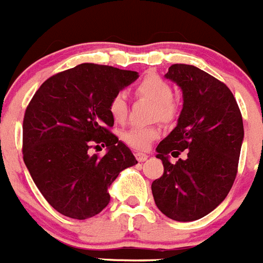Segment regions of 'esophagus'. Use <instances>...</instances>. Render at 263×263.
Instances as JSON below:
<instances>
[{
    "label": "esophagus",
    "instance_id": "1",
    "mask_svg": "<svg viewBox=\"0 0 263 263\" xmlns=\"http://www.w3.org/2000/svg\"><path fill=\"white\" fill-rule=\"evenodd\" d=\"M135 157L138 159V161L143 163V161H145V160L148 159V155L147 154H141V152H136V154H135Z\"/></svg>",
    "mask_w": 263,
    "mask_h": 263
}]
</instances>
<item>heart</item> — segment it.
I'll list each match as a JSON object with an SVG mask.
<instances>
[{
    "instance_id": "heart-1",
    "label": "heart",
    "mask_w": 263,
    "mask_h": 263,
    "mask_svg": "<svg viewBox=\"0 0 263 263\" xmlns=\"http://www.w3.org/2000/svg\"><path fill=\"white\" fill-rule=\"evenodd\" d=\"M136 92L156 106L155 116L161 122H172L176 116V104L173 103L172 86L157 75H148L136 87ZM128 112L124 92L115 93L109 102V114L115 122H123ZM160 136V129L155 125L132 127L123 132V140L136 149H147L151 143Z\"/></svg>"
}]
</instances>
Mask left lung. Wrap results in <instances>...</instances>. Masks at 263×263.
<instances>
[{
  "mask_svg": "<svg viewBox=\"0 0 263 263\" xmlns=\"http://www.w3.org/2000/svg\"><path fill=\"white\" fill-rule=\"evenodd\" d=\"M164 77L182 91L177 125L156 148L164 173L152 182L159 211L171 220L202 218L225 200L238 168L243 123L232 91L192 65H172ZM185 150L176 164L169 156Z\"/></svg>",
  "mask_w": 263,
  "mask_h": 263,
  "instance_id": "1",
  "label": "left lung"
}]
</instances>
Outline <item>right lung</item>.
Listing matches in <instances>:
<instances>
[{
    "label": "right lung",
    "instance_id": "obj_1",
    "mask_svg": "<svg viewBox=\"0 0 263 263\" xmlns=\"http://www.w3.org/2000/svg\"><path fill=\"white\" fill-rule=\"evenodd\" d=\"M138 78L136 71L82 63L43 82L27 106L24 161L43 197L63 216L86 220L100 213L119 173L138 164L108 129L109 102ZM93 142L107 147L103 158L88 154Z\"/></svg>",
    "mask_w": 263,
    "mask_h": 263
}]
</instances>
